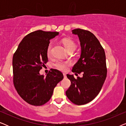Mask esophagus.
Returning a JSON list of instances; mask_svg holds the SVG:
<instances>
[{"instance_id": "esophagus-1", "label": "esophagus", "mask_w": 126, "mask_h": 126, "mask_svg": "<svg viewBox=\"0 0 126 126\" xmlns=\"http://www.w3.org/2000/svg\"><path fill=\"white\" fill-rule=\"evenodd\" d=\"M63 77H64V78H66V73H63Z\"/></svg>"}]
</instances>
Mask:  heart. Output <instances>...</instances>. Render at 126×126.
Listing matches in <instances>:
<instances>
[{
  "label": "heart",
  "instance_id": "1",
  "mask_svg": "<svg viewBox=\"0 0 126 126\" xmlns=\"http://www.w3.org/2000/svg\"><path fill=\"white\" fill-rule=\"evenodd\" d=\"M62 42L64 46L65 49L66 51L69 50H74L76 47V45L75 42H74L69 38H64L63 39ZM51 44H50L48 46L47 49V55L48 56H50L51 55ZM70 63L68 62H65L63 61H57L54 63V66L58 69L62 71H65L68 68V67L69 66Z\"/></svg>",
  "mask_w": 126,
  "mask_h": 126
}]
</instances>
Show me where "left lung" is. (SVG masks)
I'll return each mask as SVG.
<instances>
[{"label": "left lung", "instance_id": "obj_1", "mask_svg": "<svg viewBox=\"0 0 126 126\" xmlns=\"http://www.w3.org/2000/svg\"><path fill=\"white\" fill-rule=\"evenodd\" d=\"M72 34L77 35L80 42L81 55L72 71L82 77L76 79L67 75L71 85L66 91L69 99L77 105H83L93 100L99 94L107 77L106 54L100 43L94 34L88 30L74 29Z\"/></svg>", "mask_w": 126, "mask_h": 126}]
</instances>
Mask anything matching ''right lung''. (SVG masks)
Wrapping results in <instances>:
<instances>
[{
  "instance_id": "1",
  "label": "right lung",
  "mask_w": 126,
  "mask_h": 126,
  "mask_svg": "<svg viewBox=\"0 0 126 126\" xmlns=\"http://www.w3.org/2000/svg\"><path fill=\"white\" fill-rule=\"evenodd\" d=\"M58 32L37 30L27 34L20 42L13 56V82L19 96L32 106H42L52 96L53 90L63 78L57 69L46 77L39 70L48 61L47 49L50 40Z\"/></svg>"
}]
</instances>
